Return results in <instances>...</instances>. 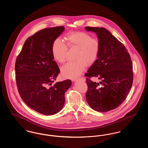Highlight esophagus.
Listing matches in <instances>:
<instances>
[{
    "label": "esophagus",
    "instance_id": "obj_1",
    "mask_svg": "<svg viewBox=\"0 0 148 148\" xmlns=\"http://www.w3.org/2000/svg\"><path fill=\"white\" fill-rule=\"evenodd\" d=\"M74 82H76V81H81V82H85V77H81V78H79V79L77 80H73Z\"/></svg>",
    "mask_w": 148,
    "mask_h": 148
}]
</instances>
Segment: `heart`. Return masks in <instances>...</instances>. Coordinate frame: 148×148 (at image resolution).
<instances>
[{
    "label": "heart",
    "instance_id": "heart-1",
    "mask_svg": "<svg viewBox=\"0 0 148 148\" xmlns=\"http://www.w3.org/2000/svg\"><path fill=\"white\" fill-rule=\"evenodd\" d=\"M66 44L59 38L55 39L52 45L53 58L59 63H63L66 59L68 47L78 49L75 62L65 64L61 68L64 77L75 79L85 71L86 65L94 63L98 57L100 44L98 39L92 38L86 32H74L69 33L65 38Z\"/></svg>",
    "mask_w": 148,
    "mask_h": 148
}]
</instances>
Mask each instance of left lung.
I'll return each mask as SVG.
<instances>
[{
    "label": "left lung",
    "instance_id": "obj_1",
    "mask_svg": "<svg viewBox=\"0 0 148 148\" xmlns=\"http://www.w3.org/2000/svg\"><path fill=\"white\" fill-rule=\"evenodd\" d=\"M85 29L96 33L100 44L98 59L85 74L88 77L86 101L95 111L108 112L125 100L132 88V59L124 45L107 29L90 27ZM92 77H97L101 82H94L90 79Z\"/></svg>",
    "mask_w": 148,
    "mask_h": 148
}]
</instances>
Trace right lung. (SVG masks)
Returning <instances> with one entry per match:
<instances>
[{
  "mask_svg": "<svg viewBox=\"0 0 148 148\" xmlns=\"http://www.w3.org/2000/svg\"><path fill=\"white\" fill-rule=\"evenodd\" d=\"M64 29L63 26L47 28L29 37L15 62L21 97L29 107L44 115H54L62 109L65 92L71 85L70 80L52 84L60 73L53 60L52 45Z\"/></svg>",
  "mask_w": 148,
  "mask_h": 148,
  "instance_id": "add662e5",
  "label": "right lung"
}]
</instances>
